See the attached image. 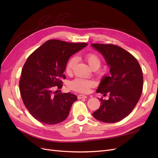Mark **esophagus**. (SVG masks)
<instances>
[{
  "label": "esophagus",
  "mask_w": 158,
  "mask_h": 158,
  "mask_svg": "<svg viewBox=\"0 0 158 158\" xmlns=\"http://www.w3.org/2000/svg\"><path fill=\"white\" fill-rule=\"evenodd\" d=\"M78 98L79 99H83V98L85 99V98H87V96H86V95H84V94H80V95H78Z\"/></svg>",
  "instance_id": "34e87169"
}]
</instances>
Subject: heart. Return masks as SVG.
I'll return each mask as SVG.
<instances>
[{
    "label": "heart",
    "instance_id": "b5f03b06",
    "mask_svg": "<svg viewBox=\"0 0 158 158\" xmlns=\"http://www.w3.org/2000/svg\"><path fill=\"white\" fill-rule=\"evenodd\" d=\"M85 60L87 62L88 65L91 69L97 70L99 68L101 65V59L98 55L94 52H89L85 55ZM77 63V58L76 56H73L68 61L66 64V72L70 73H71L75 66ZM94 85V82L92 80H85V79H76L70 84V87L75 91L79 92L86 93L89 92L90 88H92Z\"/></svg>",
    "mask_w": 158,
    "mask_h": 158
}]
</instances>
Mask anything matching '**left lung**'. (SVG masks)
<instances>
[{
	"label": "left lung",
	"instance_id": "left-lung-1",
	"mask_svg": "<svg viewBox=\"0 0 158 158\" xmlns=\"http://www.w3.org/2000/svg\"><path fill=\"white\" fill-rule=\"evenodd\" d=\"M91 46L103 56L111 73L103 76L97 90L103 95L108 93L109 99H99L101 106L92 114L102 122H118L132 112L140 98L143 87L140 66L120 47L98 44Z\"/></svg>",
	"mask_w": 158,
	"mask_h": 158
}]
</instances>
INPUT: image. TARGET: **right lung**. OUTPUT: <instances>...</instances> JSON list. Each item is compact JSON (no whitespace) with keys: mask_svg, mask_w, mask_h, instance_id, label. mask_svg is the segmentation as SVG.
<instances>
[{"mask_svg":"<svg viewBox=\"0 0 158 158\" xmlns=\"http://www.w3.org/2000/svg\"><path fill=\"white\" fill-rule=\"evenodd\" d=\"M87 45L85 43L72 44L51 40L27 58L19 87L26 107L37 121L56 125L69 116L72 105L77 99L76 95L53 94L52 91L63 86L61 80L64 78L63 73L70 57Z\"/></svg>","mask_w":158,"mask_h":158,"instance_id":"1","label":"right lung"}]
</instances>
